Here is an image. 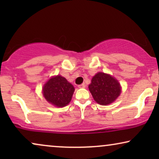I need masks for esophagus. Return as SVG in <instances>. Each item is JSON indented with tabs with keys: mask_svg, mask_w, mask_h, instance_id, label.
<instances>
[{
	"mask_svg": "<svg viewBox=\"0 0 159 159\" xmlns=\"http://www.w3.org/2000/svg\"><path fill=\"white\" fill-rule=\"evenodd\" d=\"M85 84H80V85H78V88H85Z\"/></svg>",
	"mask_w": 159,
	"mask_h": 159,
	"instance_id": "obj_1",
	"label": "esophagus"
}]
</instances>
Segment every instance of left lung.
Listing matches in <instances>:
<instances>
[{"label":"left lung","mask_w":159,"mask_h":159,"mask_svg":"<svg viewBox=\"0 0 159 159\" xmlns=\"http://www.w3.org/2000/svg\"><path fill=\"white\" fill-rule=\"evenodd\" d=\"M88 88L95 101L103 106L113 103L121 93L119 82L103 72H98L93 77Z\"/></svg>","instance_id":"1"}]
</instances>
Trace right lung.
Returning a JSON list of instances; mask_svg holds the SVG:
<instances>
[{
	"label": "right lung",
	"instance_id": "right-lung-1",
	"mask_svg": "<svg viewBox=\"0 0 159 159\" xmlns=\"http://www.w3.org/2000/svg\"><path fill=\"white\" fill-rule=\"evenodd\" d=\"M43 91L48 102L57 107H64L71 101L75 88L64 77L58 75L46 82Z\"/></svg>",
	"mask_w": 159,
	"mask_h": 159
}]
</instances>
